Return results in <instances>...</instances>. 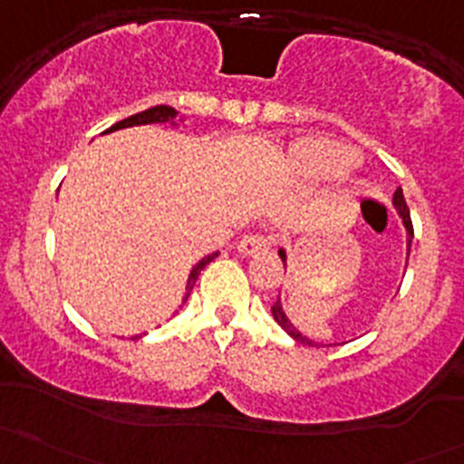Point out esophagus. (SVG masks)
<instances>
[{
  "label": "esophagus",
  "instance_id": "1",
  "mask_svg": "<svg viewBox=\"0 0 464 464\" xmlns=\"http://www.w3.org/2000/svg\"><path fill=\"white\" fill-rule=\"evenodd\" d=\"M269 237L260 236V233H254V236H245L240 240V245H237V251H240L242 256H256L260 254V251L269 249Z\"/></svg>",
  "mask_w": 464,
  "mask_h": 464
}]
</instances>
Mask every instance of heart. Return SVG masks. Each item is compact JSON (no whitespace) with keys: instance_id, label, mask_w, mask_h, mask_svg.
Returning <instances> with one entry per match:
<instances>
[{"instance_id":"b5f03b06","label":"heart","mask_w":464,"mask_h":464,"mask_svg":"<svg viewBox=\"0 0 464 464\" xmlns=\"http://www.w3.org/2000/svg\"><path fill=\"white\" fill-rule=\"evenodd\" d=\"M359 154L350 145L325 137H307L289 145L287 170L301 179H334L357 163Z\"/></svg>"}]
</instances>
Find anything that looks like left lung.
<instances>
[{
  "mask_svg": "<svg viewBox=\"0 0 464 464\" xmlns=\"http://www.w3.org/2000/svg\"><path fill=\"white\" fill-rule=\"evenodd\" d=\"M392 206H395V210H397V215H400L401 218V224H404V228H406V233H409V237H406V258H409V254H411V242H413V224H411V215H409V206H406V199H404V193H401V188H397L395 190V195H392ZM278 256H280V260H283V265H285V271H287V251L283 249V246H280L278 249ZM271 314H274V319H276V323H278L280 327H283L285 332H287L289 336H292L294 341H298V343H303V345H323V348H330V345H339V343H319V341H314V339H310V336L307 334H303L301 330H298L296 325H294L292 321H289V316H287V312H285V307H283V301H276L274 303V307H271Z\"/></svg>",
  "mask_w": 464,
  "mask_h": 464,
  "instance_id": "left-lung-1",
  "label": "left lung"
}]
</instances>
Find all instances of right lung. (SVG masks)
I'll list each match as a JSON object with an SVG mask.
<instances>
[{"label": "right lung", "mask_w": 464, "mask_h": 464, "mask_svg": "<svg viewBox=\"0 0 464 464\" xmlns=\"http://www.w3.org/2000/svg\"><path fill=\"white\" fill-rule=\"evenodd\" d=\"M177 114H179V111H177L175 107H168V105L150 107V110H143V111H139V114L128 116V119L119 121V123L111 125V128L107 130V132H116V130L132 128V125H150V123H161V125H172V128H177ZM218 256H219V251H215V254L204 256L202 260L195 262L193 269H190V274H188V280H186V294H184V298H181V305H184V303L188 301L190 292H193L195 283H198V278H199V274H202L204 266L208 265L210 260L218 258ZM181 305H179V310H181Z\"/></svg>", "instance_id": "add662e5"}]
</instances>
